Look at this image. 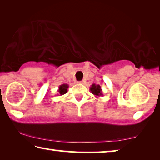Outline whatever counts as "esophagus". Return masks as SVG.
<instances>
[{
  "label": "esophagus",
  "mask_w": 160,
  "mask_h": 160,
  "mask_svg": "<svg viewBox=\"0 0 160 160\" xmlns=\"http://www.w3.org/2000/svg\"><path fill=\"white\" fill-rule=\"evenodd\" d=\"M84 82V81L83 80H82V81H79V82H78V83H79V84H82Z\"/></svg>",
  "instance_id": "obj_1"
}]
</instances>
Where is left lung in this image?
Here are the masks:
<instances>
[{"mask_svg": "<svg viewBox=\"0 0 160 160\" xmlns=\"http://www.w3.org/2000/svg\"><path fill=\"white\" fill-rule=\"evenodd\" d=\"M90 90L94 96L98 97L103 96L102 94V90L101 89V86L99 85H96V84H92L91 85Z\"/></svg>", "mask_w": 160, "mask_h": 160, "instance_id": "obj_1", "label": "left lung"}]
</instances>
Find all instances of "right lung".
Masks as SVG:
<instances>
[{"label":"right lung","instance_id":"add662e5","mask_svg":"<svg viewBox=\"0 0 160 160\" xmlns=\"http://www.w3.org/2000/svg\"><path fill=\"white\" fill-rule=\"evenodd\" d=\"M68 84H63L58 87V94L60 95H63L64 94H66L68 92Z\"/></svg>","mask_w":160,"mask_h":160}]
</instances>
